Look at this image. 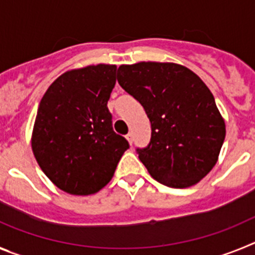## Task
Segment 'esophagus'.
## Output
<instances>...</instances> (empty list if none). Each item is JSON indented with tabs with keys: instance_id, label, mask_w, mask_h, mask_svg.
<instances>
[{
	"instance_id": "1",
	"label": "esophagus",
	"mask_w": 255,
	"mask_h": 255,
	"mask_svg": "<svg viewBox=\"0 0 255 255\" xmlns=\"http://www.w3.org/2000/svg\"><path fill=\"white\" fill-rule=\"evenodd\" d=\"M126 139L129 140L130 144H132V140H134V139H132V134H131V132H129V134L126 135Z\"/></svg>"
}]
</instances>
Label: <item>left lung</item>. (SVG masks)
<instances>
[{
    "label": "left lung",
    "mask_w": 255,
    "mask_h": 255,
    "mask_svg": "<svg viewBox=\"0 0 255 255\" xmlns=\"http://www.w3.org/2000/svg\"><path fill=\"white\" fill-rule=\"evenodd\" d=\"M117 82L150 121L149 144L136 148L150 176L170 188L203 179L217 162L226 129L202 79L181 65L139 62L121 65Z\"/></svg>",
    "instance_id": "1"
}]
</instances>
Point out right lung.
I'll list each match as a JSON object with an SVG mask.
<instances>
[{"mask_svg": "<svg viewBox=\"0 0 255 255\" xmlns=\"http://www.w3.org/2000/svg\"><path fill=\"white\" fill-rule=\"evenodd\" d=\"M115 84V65L87 66L58 76L40 101L33 153L46 176L69 194L100 191L129 149L107 107Z\"/></svg>", "mask_w": 255, "mask_h": 255, "instance_id": "obj_1", "label": "right lung"}]
</instances>
